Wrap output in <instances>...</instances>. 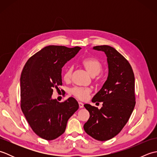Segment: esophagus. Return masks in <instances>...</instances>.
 <instances>
[{
	"label": "esophagus",
	"mask_w": 157,
	"mask_h": 157,
	"mask_svg": "<svg viewBox=\"0 0 157 157\" xmlns=\"http://www.w3.org/2000/svg\"><path fill=\"white\" fill-rule=\"evenodd\" d=\"M78 104H79V107L80 108V109H82V108L84 107V104H83L82 102H78Z\"/></svg>",
	"instance_id": "34e87169"
}]
</instances>
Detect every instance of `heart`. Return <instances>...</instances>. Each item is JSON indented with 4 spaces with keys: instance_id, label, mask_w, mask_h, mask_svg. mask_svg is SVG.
I'll return each instance as SVG.
<instances>
[{
    "instance_id": "b5f03b06",
    "label": "heart",
    "mask_w": 157,
    "mask_h": 157,
    "mask_svg": "<svg viewBox=\"0 0 157 157\" xmlns=\"http://www.w3.org/2000/svg\"><path fill=\"white\" fill-rule=\"evenodd\" d=\"M82 64L92 76L98 75L102 69L101 63L98 59L94 58L85 59L82 61ZM73 67H69L63 73V79L65 82H69L71 79ZM70 92L75 97L83 101V100H85L88 98L90 93L91 92V90L90 89L88 88H82L76 86V87L73 88Z\"/></svg>"
}]
</instances>
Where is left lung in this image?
I'll return each instance as SVG.
<instances>
[{"mask_svg":"<svg viewBox=\"0 0 157 157\" xmlns=\"http://www.w3.org/2000/svg\"><path fill=\"white\" fill-rule=\"evenodd\" d=\"M93 49L105 53L109 73L102 88L92 100L93 102H102L101 109L84 105L90 117L84 129L93 138L106 141L121 131L134 111L135 78L129 62L116 49L107 45Z\"/></svg>","mask_w":157,"mask_h":157,"instance_id":"8db88e82","label":"left lung"}]
</instances>
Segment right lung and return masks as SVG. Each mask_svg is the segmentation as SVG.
Masks as SVG:
<instances>
[{"mask_svg": "<svg viewBox=\"0 0 157 157\" xmlns=\"http://www.w3.org/2000/svg\"><path fill=\"white\" fill-rule=\"evenodd\" d=\"M79 46H46L26 62L20 78L21 108L40 137L52 140L65 132L68 119L79 109L70 97L63 102L52 99L53 88L62 85L63 67L78 54Z\"/></svg>", "mask_w": 157, "mask_h": 157, "instance_id": "obj_1", "label": "right lung"}]
</instances>
